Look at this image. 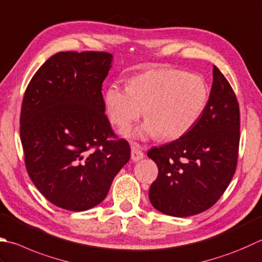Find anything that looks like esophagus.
I'll use <instances>...</instances> for the list:
<instances>
[{
    "mask_svg": "<svg viewBox=\"0 0 262 262\" xmlns=\"http://www.w3.org/2000/svg\"><path fill=\"white\" fill-rule=\"evenodd\" d=\"M143 157H144V153L142 152L141 146L138 145L137 143H133V145H132V159H133V161L141 160V159H143Z\"/></svg>",
    "mask_w": 262,
    "mask_h": 262,
    "instance_id": "34e87169",
    "label": "esophagus"
}]
</instances>
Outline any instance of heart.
<instances>
[{"label":"heart","mask_w":262,"mask_h":262,"mask_svg":"<svg viewBox=\"0 0 262 262\" xmlns=\"http://www.w3.org/2000/svg\"><path fill=\"white\" fill-rule=\"evenodd\" d=\"M209 97L203 77L178 69H155L133 77L130 85L111 84L104 94L112 125L129 129L143 109L147 119L135 130L138 138L176 140L196 124Z\"/></svg>","instance_id":"obj_1"}]
</instances>
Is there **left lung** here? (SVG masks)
Masks as SVG:
<instances>
[{
	"mask_svg": "<svg viewBox=\"0 0 262 262\" xmlns=\"http://www.w3.org/2000/svg\"><path fill=\"white\" fill-rule=\"evenodd\" d=\"M239 106L232 86L216 66L209 101L185 135L147 152L158 166L148 198L172 217H188L211 208L236 170Z\"/></svg>",
	"mask_w": 262,
	"mask_h": 262,
	"instance_id": "obj_1",
	"label": "left lung"
}]
</instances>
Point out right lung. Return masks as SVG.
<instances>
[{
  "label": "right lung",
  "mask_w": 262,
  "mask_h": 262,
  "mask_svg": "<svg viewBox=\"0 0 262 262\" xmlns=\"http://www.w3.org/2000/svg\"><path fill=\"white\" fill-rule=\"evenodd\" d=\"M107 52H59L36 71L26 89L20 138L28 175L43 196L70 211L105 199L130 158L105 116L102 84Z\"/></svg>",
  "instance_id": "obj_1"
}]
</instances>
